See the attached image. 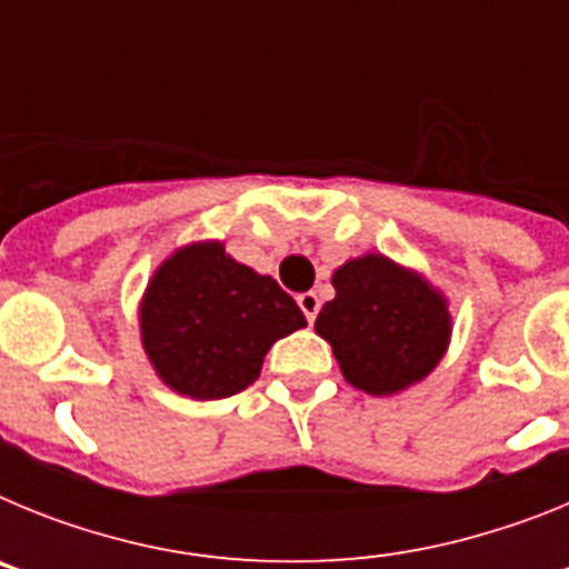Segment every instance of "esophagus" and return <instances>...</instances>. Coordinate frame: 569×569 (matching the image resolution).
I'll return each instance as SVG.
<instances>
[{
	"label": "esophagus",
	"instance_id": "obj_1",
	"mask_svg": "<svg viewBox=\"0 0 569 569\" xmlns=\"http://www.w3.org/2000/svg\"><path fill=\"white\" fill-rule=\"evenodd\" d=\"M299 308H301V313L308 316L310 325H313L316 313H319V308H321L319 296H316L313 290H308V293H299Z\"/></svg>",
	"mask_w": 569,
	"mask_h": 569
}]
</instances>
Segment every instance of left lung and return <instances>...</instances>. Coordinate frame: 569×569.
<instances>
[{"label": "left lung", "instance_id": "8db88e82", "mask_svg": "<svg viewBox=\"0 0 569 569\" xmlns=\"http://www.w3.org/2000/svg\"><path fill=\"white\" fill-rule=\"evenodd\" d=\"M336 296L316 316L341 376L370 396L419 385L445 359L453 316L433 281L385 253H361L333 270Z\"/></svg>", "mask_w": 569, "mask_h": 569}]
</instances>
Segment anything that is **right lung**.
Returning <instances> with one entry per match:
<instances>
[{
  "label": "right lung",
  "instance_id": "right-lung-1",
  "mask_svg": "<svg viewBox=\"0 0 569 569\" xmlns=\"http://www.w3.org/2000/svg\"><path fill=\"white\" fill-rule=\"evenodd\" d=\"M308 328L276 284L236 261L224 241L176 248L139 299V339L159 381L196 401L228 399L261 373L270 347Z\"/></svg>",
  "mask_w": 569,
  "mask_h": 569
}]
</instances>
